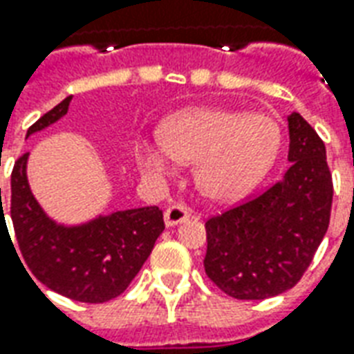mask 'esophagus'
Wrapping results in <instances>:
<instances>
[{"label":"esophagus","instance_id":"obj_1","mask_svg":"<svg viewBox=\"0 0 354 354\" xmlns=\"http://www.w3.org/2000/svg\"><path fill=\"white\" fill-rule=\"evenodd\" d=\"M191 217V212L185 208V206H180V204H174L165 210V225L167 227H176L180 223H185Z\"/></svg>","mask_w":354,"mask_h":354}]
</instances>
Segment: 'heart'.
Wrapping results in <instances>:
<instances>
[{"mask_svg":"<svg viewBox=\"0 0 354 354\" xmlns=\"http://www.w3.org/2000/svg\"><path fill=\"white\" fill-rule=\"evenodd\" d=\"M161 144L138 146L144 172L167 176L176 163L193 165L197 189L212 201L250 193L274 167L281 146L279 125L266 114L191 109L167 120Z\"/></svg>","mask_w":354,"mask_h":354,"instance_id":"obj_1","label":"heart"}]
</instances>
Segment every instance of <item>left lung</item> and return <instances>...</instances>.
<instances>
[{
    "label": "left lung",
    "instance_id": "obj_1",
    "mask_svg": "<svg viewBox=\"0 0 354 354\" xmlns=\"http://www.w3.org/2000/svg\"><path fill=\"white\" fill-rule=\"evenodd\" d=\"M287 124L290 167L283 178L206 221L204 270L238 300H264L295 287L328 229L334 189L324 144L298 112Z\"/></svg>",
    "mask_w": 354,
    "mask_h": 354
}]
</instances>
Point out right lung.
<instances>
[{
	"mask_svg": "<svg viewBox=\"0 0 354 354\" xmlns=\"http://www.w3.org/2000/svg\"><path fill=\"white\" fill-rule=\"evenodd\" d=\"M71 101L73 95L65 97L39 118L26 138L59 122L69 111ZM28 159L30 153H24L12 169L10 219L24 261L33 276L44 287L78 302L101 304L120 297L163 232V212L157 206H146L99 214L80 223H62L48 216L33 195ZM3 217L1 214V223Z\"/></svg>",
	"mask_w": 354,
	"mask_h": 354,
	"instance_id": "add662e5",
	"label": "right lung"
}]
</instances>
